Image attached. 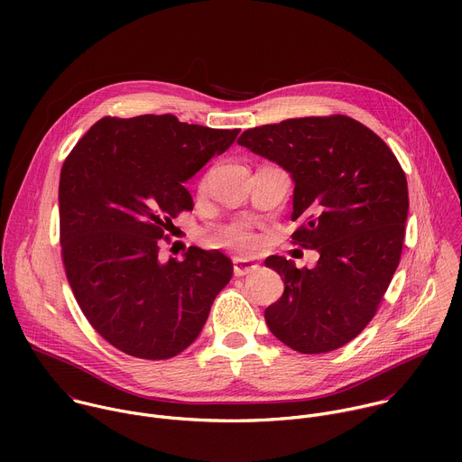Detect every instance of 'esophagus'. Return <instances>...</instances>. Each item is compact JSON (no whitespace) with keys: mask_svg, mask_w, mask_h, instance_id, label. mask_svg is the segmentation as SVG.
<instances>
[{"mask_svg":"<svg viewBox=\"0 0 462 462\" xmlns=\"http://www.w3.org/2000/svg\"><path fill=\"white\" fill-rule=\"evenodd\" d=\"M255 269H257V265L250 259H243V257L234 259V274L236 276H246V274L254 273Z\"/></svg>","mask_w":462,"mask_h":462,"instance_id":"obj_1","label":"esophagus"}]
</instances>
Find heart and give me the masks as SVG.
Masks as SVG:
<instances>
[{"mask_svg": "<svg viewBox=\"0 0 462 462\" xmlns=\"http://www.w3.org/2000/svg\"><path fill=\"white\" fill-rule=\"evenodd\" d=\"M219 243L225 246H230L234 250L245 252L255 245V236H254L252 228L246 225H232L221 234Z\"/></svg>", "mask_w": 462, "mask_h": 462, "instance_id": "1", "label": "heart"}]
</instances>
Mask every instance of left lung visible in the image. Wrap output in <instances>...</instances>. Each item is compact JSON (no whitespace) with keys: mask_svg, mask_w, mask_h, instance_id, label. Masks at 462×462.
Instances as JSON below:
<instances>
[{"mask_svg":"<svg viewBox=\"0 0 462 462\" xmlns=\"http://www.w3.org/2000/svg\"><path fill=\"white\" fill-rule=\"evenodd\" d=\"M239 146L291 173L294 245L318 252L312 269L271 255L285 285L267 307L271 333L303 355L335 351L374 316L399 267L408 219L406 175L369 127L344 115L289 118L246 129Z\"/></svg>","mask_w":462,"mask_h":462,"instance_id":"8db88e82","label":"left lung"}]
</instances>
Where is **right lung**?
Returning <instances> with one entry per match:
<instances>
[{
	"label": "right lung",
	"mask_w": 462,
	"mask_h": 462,
	"mask_svg": "<svg viewBox=\"0 0 462 462\" xmlns=\"http://www.w3.org/2000/svg\"><path fill=\"white\" fill-rule=\"evenodd\" d=\"M239 129L179 122L173 115L102 118L60 173L61 257L95 331L144 360L182 353L232 278L219 250L159 255V239L193 201L184 182L225 153Z\"/></svg>",
	"instance_id": "obj_1"
}]
</instances>
